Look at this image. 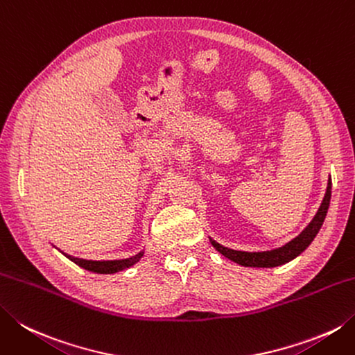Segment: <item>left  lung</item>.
<instances>
[{
    "instance_id": "1",
    "label": "left lung",
    "mask_w": 355,
    "mask_h": 355,
    "mask_svg": "<svg viewBox=\"0 0 355 355\" xmlns=\"http://www.w3.org/2000/svg\"><path fill=\"white\" fill-rule=\"evenodd\" d=\"M331 177L328 180V187H326V193L324 198L322 201L320 207H318L317 214L314 215V218L311 220V223L303 229V231L297 235L294 240H291L286 245L282 248H275L270 249V251H261V252H246V251H235V249H229L225 248L223 245H220L215 240H211L212 246L217 249V251L225 255L226 259H229L234 263H237L240 266H246V268H275V266H282L284 263H288L291 260H294L295 257L300 255L304 249H306L312 240L315 239V235L320 231V227L323 225V221L326 218V214H328L329 209V201H331Z\"/></svg>"
}]
</instances>
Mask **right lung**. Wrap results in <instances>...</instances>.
Here are the masks:
<instances>
[{
    "label": "right lung",
    "instance_id": "add662e5",
    "mask_svg": "<svg viewBox=\"0 0 355 355\" xmlns=\"http://www.w3.org/2000/svg\"><path fill=\"white\" fill-rule=\"evenodd\" d=\"M64 254V252H62ZM69 260L73 261L75 265H78L80 268L90 270V272H96V274H115L120 272L123 269H128L130 266H134L135 263L141 260V257L144 255V251H140L134 257H129V259H121V260H85V259H76V257L67 255L64 254Z\"/></svg>",
    "mask_w": 355,
    "mask_h": 355
}]
</instances>
